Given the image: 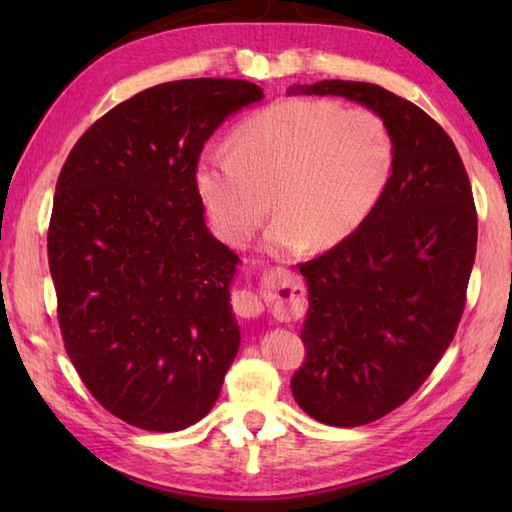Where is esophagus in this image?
Masks as SVG:
<instances>
[{
    "instance_id": "obj_1",
    "label": "esophagus",
    "mask_w": 512,
    "mask_h": 512,
    "mask_svg": "<svg viewBox=\"0 0 512 512\" xmlns=\"http://www.w3.org/2000/svg\"><path fill=\"white\" fill-rule=\"evenodd\" d=\"M235 311L244 318H255L264 311L262 298H259L253 291H241L235 296Z\"/></svg>"
}]
</instances>
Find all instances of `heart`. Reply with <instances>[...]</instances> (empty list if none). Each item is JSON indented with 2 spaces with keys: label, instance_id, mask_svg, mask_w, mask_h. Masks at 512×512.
<instances>
[{
  "label": "heart",
  "instance_id": "b5f03b06",
  "mask_svg": "<svg viewBox=\"0 0 512 512\" xmlns=\"http://www.w3.org/2000/svg\"><path fill=\"white\" fill-rule=\"evenodd\" d=\"M395 160L393 131L377 112L289 97L241 121L232 149L205 146L194 162V187L225 244L246 246L273 196L268 250H329L377 210Z\"/></svg>",
  "mask_w": 512,
  "mask_h": 512
}]
</instances>
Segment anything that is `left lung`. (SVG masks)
<instances>
[{"mask_svg": "<svg viewBox=\"0 0 512 512\" xmlns=\"http://www.w3.org/2000/svg\"><path fill=\"white\" fill-rule=\"evenodd\" d=\"M345 97L391 126L393 180L370 219L311 262L302 325L307 357L291 377L302 411L361 427L402 406L452 343L476 255V207L461 155L427 112L359 81L293 85Z\"/></svg>", "mask_w": 512, "mask_h": 512, "instance_id": "1", "label": "left lung"}]
</instances>
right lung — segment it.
I'll return each instance as SVG.
<instances>
[{
	"mask_svg": "<svg viewBox=\"0 0 512 512\" xmlns=\"http://www.w3.org/2000/svg\"><path fill=\"white\" fill-rule=\"evenodd\" d=\"M255 83L187 79L108 110L60 169L47 232L65 350L103 409L146 431L210 413L241 336L239 257L205 225L194 162Z\"/></svg>",
	"mask_w": 512,
	"mask_h": 512,
	"instance_id": "add662e5",
	"label": "right lung"
}]
</instances>
